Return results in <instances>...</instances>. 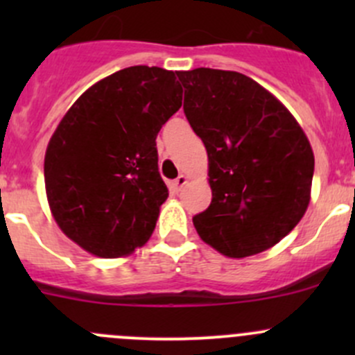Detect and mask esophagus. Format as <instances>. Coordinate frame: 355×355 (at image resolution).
<instances>
[{"label": "esophagus", "instance_id": "esophagus-1", "mask_svg": "<svg viewBox=\"0 0 355 355\" xmlns=\"http://www.w3.org/2000/svg\"><path fill=\"white\" fill-rule=\"evenodd\" d=\"M185 184H187V177H185V175H178V177L171 182V189H173L175 192H178L182 191V187H184Z\"/></svg>", "mask_w": 355, "mask_h": 355}]
</instances>
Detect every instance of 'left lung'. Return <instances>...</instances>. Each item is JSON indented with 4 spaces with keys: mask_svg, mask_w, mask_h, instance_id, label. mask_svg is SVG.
Masks as SVG:
<instances>
[{
    "mask_svg": "<svg viewBox=\"0 0 355 355\" xmlns=\"http://www.w3.org/2000/svg\"><path fill=\"white\" fill-rule=\"evenodd\" d=\"M184 113L209 161L213 199L192 218L199 237L228 257L282 241L309 204L314 155L290 111L244 73L177 71Z\"/></svg>",
    "mask_w": 355,
    "mask_h": 355,
    "instance_id": "1",
    "label": "left lung"
}]
</instances>
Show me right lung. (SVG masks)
I'll return each instance as SVG.
<instances>
[{
	"label": "right lung",
	"instance_id": "right-lung-1",
	"mask_svg": "<svg viewBox=\"0 0 355 355\" xmlns=\"http://www.w3.org/2000/svg\"><path fill=\"white\" fill-rule=\"evenodd\" d=\"M182 106L173 71L128 67L73 103L46 149L49 207L68 239L99 257L144 245L168 189L156 137Z\"/></svg>",
	"mask_w": 355,
	"mask_h": 355
}]
</instances>
